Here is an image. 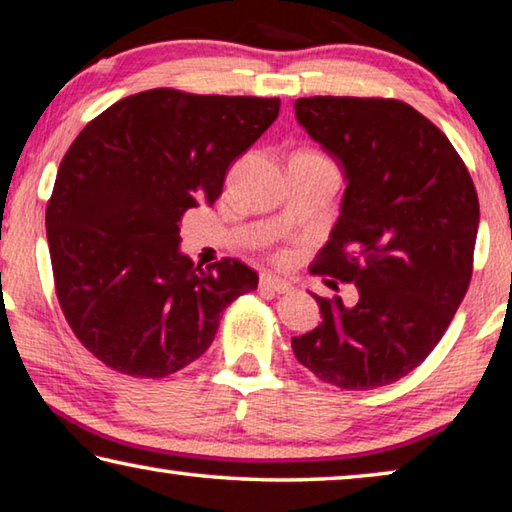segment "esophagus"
<instances>
[{"label":"esophagus","instance_id":"1","mask_svg":"<svg viewBox=\"0 0 512 512\" xmlns=\"http://www.w3.org/2000/svg\"><path fill=\"white\" fill-rule=\"evenodd\" d=\"M259 289L271 291V293H287L291 289V284L287 280H282V277L262 275V280H259Z\"/></svg>","mask_w":512,"mask_h":512}]
</instances>
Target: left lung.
I'll list each match as a JSON object with an SVG mask.
<instances>
[{
  "label": "left lung",
  "instance_id": "8db88e82",
  "mask_svg": "<svg viewBox=\"0 0 512 512\" xmlns=\"http://www.w3.org/2000/svg\"><path fill=\"white\" fill-rule=\"evenodd\" d=\"M293 108L348 180L309 273L357 287L354 307L311 293L323 323L293 336V354L345 391L393 384L429 357L470 287L479 228L470 171L404 101L307 97Z\"/></svg>",
  "mask_w": 512,
  "mask_h": 512
}]
</instances>
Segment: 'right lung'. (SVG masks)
<instances>
[{
	"instance_id": "right-lung-1",
	"label": "right lung",
	"mask_w": 512,
	"mask_h": 512,
	"mask_svg": "<svg viewBox=\"0 0 512 512\" xmlns=\"http://www.w3.org/2000/svg\"><path fill=\"white\" fill-rule=\"evenodd\" d=\"M277 112L280 99L155 88L112 103L67 149L47 203L56 296L108 368L173 375L210 348L221 311L257 289L239 259L201 268L180 255V221L219 198Z\"/></svg>"
}]
</instances>
